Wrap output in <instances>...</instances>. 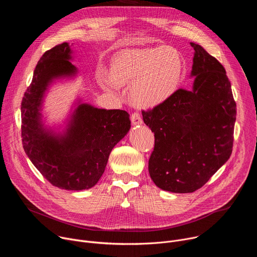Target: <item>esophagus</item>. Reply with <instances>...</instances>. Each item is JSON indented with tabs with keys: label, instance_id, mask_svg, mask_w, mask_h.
Instances as JSON below:
<instances>
[{
	"label": "esophagus",
	"instance_id": "34e87169",
	"mask_svg": "<svg viewBox=\"0 0 257 257\" xmlns=\"http://www.w3.org/2000/svg\"><path fill=\"white\" fill-rule=\"evenodd\" d=\"M131 122H132V125H140V124H142V118H141V116H140V114L138 112H134L131 115Z\"/></svg>",
	"mask_w": 257,
	"mask_h": 257
}]
</instances>
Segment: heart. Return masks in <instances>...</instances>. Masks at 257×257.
Wrapping results in <instances>:
<instances>
[{"mask_svg": "<svg viewBox=\"0 0 257 257\" xmlns=\"http://www.w3.org/2000/svg\"><path fill=\"white\" fill-rule=\"evenodd\" d=\"M184 73L181 54L165 46L125 50L111 61L108 74L98 76L106 90L128 85L131 101L143 108L158 106L173 96Z\"/></svg>", "mask_w": 257, "mask_h": 257, "instance_id": "obj_1", "label": "heart"}]
</instances>
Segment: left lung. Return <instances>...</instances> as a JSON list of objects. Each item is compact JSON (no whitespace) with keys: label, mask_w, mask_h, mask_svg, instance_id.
<instances>
[{"label":"left lung","mask_w":257,"mask_h":257,"mask_svg":"<svg viewBox=\"0 0 257 257\" xmlns=\"http://www.w3.org/2000/svg\"><path fill=\"white\" fill-rule=\"evenodd\" d=\"M194 49L192 89L179 88L164 103L142 111L155 133L149 172L166 191L201 188L233 151L236 102L224 66L201 46Z\"/></svg>","instance_id":"8db88e82"}]
</instances>
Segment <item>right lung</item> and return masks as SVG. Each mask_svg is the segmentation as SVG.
<instances>
[{"label": "right lung", "instance_id": "add662e5", "mask_svg": "<svg viewBox=\"0 0 257 257\" xmlns=\"http://www.w3.org/2000/svg\"><path fill=\"white\" fill-rule=\"evenodd\" d=\"M71 49L63 43L47 51L36 65L30 85L21 102L23 149L52 185L66 190L94 186L104 172L114 146L131 127L123 109H103L81 103L72 116L66 134L55 136L41 123V105L53 79L77 72Z\"/></svg>", "mask_w": 257, "mask_h": 257}]
</instances>
